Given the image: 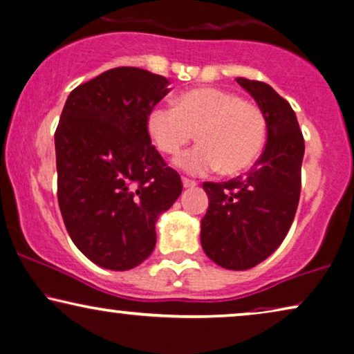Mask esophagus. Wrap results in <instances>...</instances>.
<instances>
[{"instance_id":"1","label":"esophagus","mask_w":354,"mask_h":354,"mask_svg":"<svg viewBox=\"0 0 354 354\" xmlns=\"http://www.w3.org/2000/svg\"><path fill=\"white\" fill-rule=\"evenodd\" d=\"M183 186L184 187H196L197 181H194V179H189V178H183Z\"/></svg>"}]
</instances>
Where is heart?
I'll return each mask as SVG.
<instances>
[{
	"instance_id": "heart-1",
	"label": "heart",
	"mask_w": 354,
	"mask_h": 354,
	"mask_svg": "<svg viewBox=\"0 0 354 354\" xmlns=\"http://www.w3.org/2000/svg\"><path fill=\"white\" fill-rule=\"evenodd\" d=\"M152 141L167 156H178L197 133L201 142L178 158L192 175L220 170L237 175L253 165L266 138V118L255 102L220 88L183 93L176 107H153L147 117Z\"/></svg>"
}]
</instances>
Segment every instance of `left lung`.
<instances>
[{
    "instance_id": "left-lung-1",
    "label": "left lung",
    "mask_w": 354,
    "mask_h": 354,
    "mask_svg": "<svg viewBox=\"0 0 354 354\" xmlns=\"http://www.w3.org/2000/svg\"><path fill=\"white\" fill-rule=\"evenodd\" d=\"M265 113L268 142L245 175L203 183L210 203L201 242L212 261L243 271L266 260L286 239L300 201L305 141L295 112L270 84L236 78Z\"/></svg>"
}]
</instances>
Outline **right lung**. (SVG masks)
I'll return each mask as SVG.
<instances>
[{
    "instance_id": "right-lung-1",
    "label": "right lung",
    "mask_w": 354,
    "mask_h": 354,
    "mask_svg": "<svg viewBox=\"0 0 354 354\" xmlns=\"http://www.w3.org/2000/svg\"><path fill=\"white\" fill-rule=\"evenodd\" d=\"M168 84L144 68H111L68 94L54 133L64 225L106 270H131L151 255L157 218L183 191L147 129Z\"/></svg>"
}]
</instances>
